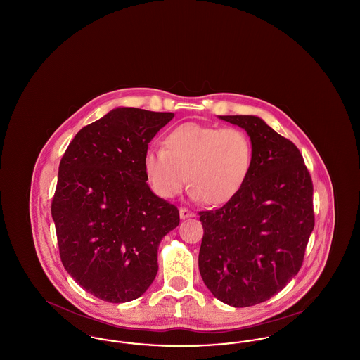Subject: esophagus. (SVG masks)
Here are the masks:
<instances>
[{
	"label": "esophagus",
	"mask_w": 360,
	"mask_h": 360,
	"mask_svg": "<svg viewBox=\"0 0 360 360\" xmlns=\"http://www.w3.org/2000/svg\"><path fill=\"white\" fill-rule=\"evenodd\" d=\"M179 216H181V219H188V217H194V213L191 210H188V207H181Z\"/></svg>",
	"instance_id": "obj_1"
}]
</instances>
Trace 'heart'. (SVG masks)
Returning a JSON list of instances; mask_svg holds the SVG:
<instances>
[{"instance_id":"heart-1","label":"heart","mask_w":360,"mask_h":360,"mask_svg":"<svg viewBox=\"0 0 360 360\" xmlns=\"http://www.w3.org/2000/svg\"><path fill=\"white\" fill-rule=\"evenodd\" d=\"M165 150L144 156V172L155 193L166 200L188 185L191 195L223 205L244 186L252 166V143L235 127L181 124L163 139Z\"/></svg>"}]
</instances>
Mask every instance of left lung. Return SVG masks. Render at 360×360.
Masks as SVG:
<instances>
[{
    "instance_id": "obj_1",
    "label": "left lung",
    "mask_w": 360,
    "mask_h": 360,
    "mask_svg": "<svg viewBox=\"0 0 360 360\" xmlns=\"http://www.w3.org/2000/svg\"><path fill=\"white\" fill-rule=\"evenodd\" d=\"M220 119L247 131L252 166L231 201L198 213V267L217 300L247 308L270 300L300 271L314 228L313 182L297 146L262 119Z\"/></svg>"
}]
</instances>
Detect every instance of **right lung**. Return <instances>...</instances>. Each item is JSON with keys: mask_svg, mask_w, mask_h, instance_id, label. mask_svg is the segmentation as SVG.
Here are the masks:
<instances>
[{"mask_svg": "<svg viewBox=\"0 0 360 360\" xmlns=\"http://www.w3.org/2000/svg\"><path fill=\"white\" fill-rule=\"evenodd\" d=\"M172 112L117 108L84 127L62 156L51 214L60 260L94 297L139 298L158 273V247L179 224L176 206L147 185L148 143Z\"/></svg>", "mask_w": 360, "mask_h": 360, "instance_id": "right-lung-1", "label": "right lung"}]
</instances>
